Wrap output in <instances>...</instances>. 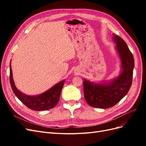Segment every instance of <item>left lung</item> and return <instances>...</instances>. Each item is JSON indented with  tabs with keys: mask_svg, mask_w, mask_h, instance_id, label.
I'll use <instances>...</instances> for the list:
<instances>
[{
	"mask_svg": "<svg viewBox=\"0 0 146 146\" xmlns=\"http://www.w3.org/2000/svg\"><path fill=\"white\" fill-rule=\"evenodd\" d=\"M115 48L121 61V72L110 81L94 83L83 78L84 97L88 105L99 108L112 107L126 96L132 83L134 58L123 39L113 34Z\"/></svg>",
	"mask_w": 146,
	"mask_h": 146,
	"instance_id": "obj_1",
	"label": "left lung"
}]
</instances>
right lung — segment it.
<instances>
[{"instance_id":"1","label":"right lung","mask_w":146,"mask_h":146,"mask_svg":"<svg viewBox=\"0 0 146 146\" xmlns=\"http://www.w3.org/2000/svg\"><path fill=\"white\" fill-rule=\"evenodd\" d=\"M10 81L11 89L16 96L25 106L35 111H44L54 108L58 104L65 80L60 82L43 93L29 96L17 90L13 80L11 62L10 63Z\"/></svg>"}]
</instances>
